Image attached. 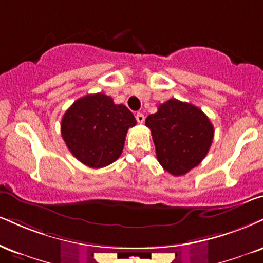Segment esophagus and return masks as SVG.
Segmentation results:
<instances>
[{
	"instance_id": "esophagus-1",
	"label": "esophagus",
	"mask_w": 263,
	"mask_h": 263,
	"mask_svg": "<svg viewBox=\"0 0 263 263\" xmlns=\"http://www.w3.org/2000/svg\"><path fill=\"white\" fill-rule=\"evenodd\" d=\"M144 115L142 112H137L136 114V120H137L138 123H143L144 122Z\"/></svg>"
}]
</instances>
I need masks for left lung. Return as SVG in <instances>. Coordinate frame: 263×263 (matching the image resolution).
<instances>
[{"label":"left lung","mask_w":263,"mask_h":263,"mask_svg":"<svg viewBox=\"0 0 263 263\" xmlns=\"http://www.w3.org/2000/svg\"><path fill=\"white\" fill-rule=\"evenodd\" d=\"M156 145L157 159L172 175H185L210 151L214 128L207 115L192 104L170 99L145 119Z\"/></svg>","instance_id":"1"}]
</instances>
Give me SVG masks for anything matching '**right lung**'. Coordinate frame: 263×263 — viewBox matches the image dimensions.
<instances>
[{"instance_id":"add662e5","label":"right lung","mask_w":263,"mask_h":263,"mask_svg":"<svg viewBox=\"0 0 263 263\" xmlns=\"http://www.w3.org/2000/svg\"><path fill=\"white\" fill-rule=\"evenodd\" d=\"M135 125L134 114L125 105H118L105 94H88L65 112L61 135L73 157L99 169L121 156L128 128Z\"/></svg>"}]
</instances>
